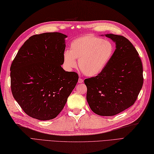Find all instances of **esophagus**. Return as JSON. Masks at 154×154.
<instances>
[{
	"label": "esophagus",
	"instance_id": "esophagus-1",
	"mask_svg": "<svg viewBox=\"0 0 154 154\" xmlns=\"http://www.w3.org/2000/svg\"><path fill=\"white\" fill-rule=\"evenodd\" d=\"M83 82H84L83 79H82V78H79V79H78V83L79 84H82V83H83Z\"/></svg>",
	"mask_w": 154,
	"mask_h": 154
}]
</instances>
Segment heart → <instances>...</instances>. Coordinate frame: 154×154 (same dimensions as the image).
<instances>
[{"label": "heart", "instance_id": "heart-1", "mask_svg": "<svg viewBox=\"0 0 154 154\" xmlns=\"http://www.w3.org/2000/svg\"><path fill=\"white\" fill-rule=\"evenodd\" d=\"M114 48L109 40L91 35L82 36L73 40L70 50L63 54L65 69L70 71L78 66L85 76H96L103 72L113 55Z\"/></svg>", "mask_w": 154, "mask_h": 154}]
</instances>
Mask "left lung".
Returning <instances> with one entry per match:
<instances>
[{
    "mask_svg": "<svg viewBox=\"0 0 154 154\" xmlns=\"http://www.w3.org/2000/svg\"><path fill=\"white\" fill-rule=\"evenodd\" d=\"M104 36L116 44L113 55L102 72L85 79L84 83L91 110L99 116H112L135 102L143 85V69L137 51L128 39L113 34Z\"/></svg>",
    "mask_w": 154,
    "mask_h": 154,
    "instance_id": "8db88e82",
    "label": "left lung"
}]
</instances>
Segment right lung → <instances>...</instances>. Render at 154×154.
<instances>
[{"label": "right lung", "instance_id": "right-lung-1", "mask_svg": "<svg viewBox=\"0 0 154 154\" xmlns=\"http://www.w3.org/2000/svg\"><path fill=\"white\" fill-rule=\"evenodd\" d=\"M66 37L57 32L33 35L12 63L13 97L30 117L43 121L57 117L77 84L78 74L61 67Z\"/></svg>", "mask_w": 154, "mask_h": 154}]
</instances>
